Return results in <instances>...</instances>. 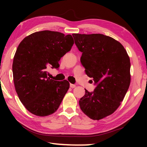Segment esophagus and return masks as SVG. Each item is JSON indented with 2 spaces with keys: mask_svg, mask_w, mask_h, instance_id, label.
Here are the masks:
<instances>
[{
  "mask_svg": "<svg viewBox=\"0 0 147 147\" xmlns=\"http://www.w3.org/2000/svg\"><path fill=\"white\" fill-rule=\"evenodd\" d=\"M70 87L71 88H74L76 87L75 84H70Z\"/></svg>",
  "mask_w": 147,
  "mask_h": 147,
  "instance_id": "1",
  "label": "esophagus"
}]
</instances>
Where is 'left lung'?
Instances as JSON below:
<instances>
[{
  "mask_svg": "<svg viewBox=\"0 0 147 147\" xmlns=\"http://www.w3.org/2000/svg\"><path fill=\"white\" fill-rule=\"evenodd\" d=\"M73 36L82 53L80 61L86 73L96 85L86 90L79 100L82 111L93 120L112 114L123 100L130 84V61L124 47L111 37L100 34Z\"/></svg>",
  "mask_w": 147,
  "mask_h": 147,
  "instance_id": "1",
  "label": "left lung"
}]
</instances>
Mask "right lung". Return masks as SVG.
I'll return each instance as SVG.
<instances>
[{"label": "right lung", "instance_id": "obj_1", "mask_svg": "<svg viewBox=\"0 0 147 147\" xmlns=\"http://www.w3.org/2000/svg\"><path fill=\"white\" fill-rule=\"evenodd\" d=\"M74 44L71 35L44 30L29 35L15 54L12 71L20 100L34 115H51L58 109L69 88L66 80L59 82L47 76L49 67L58 68L61 57Z\"/></svg>", "mask_w": 147, "mask_h": 147}]
</instances>
